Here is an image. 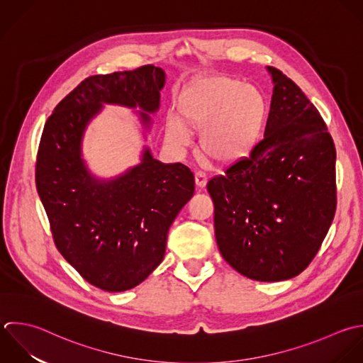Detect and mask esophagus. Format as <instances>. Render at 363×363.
<instances>
[{"instance_id":"esophagus-1","label":"esophagus","mask_w":363,"mask_h":363,"mask_svg":"<svg viewBox=\"0 0 363 363\" xmlns=\"http://www.w3.org/2000/svg\"><path fill=\"white\" fill-rule=\"evenodd\" d=\"M206 182H208L206 174L202 172V171H198V172L195 174V184H196V186H198V188H203V186L206 185Z\"/></svg>"}]
</instances>
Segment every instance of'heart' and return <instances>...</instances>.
<instances>
[{
  "label": "heart",
  "mask_w": 363,
  "mask_h": 363,
  "mask_svg": "<svg viewBox=\"0 0 363 363\" xmlns=\"http://www.w3.org/2000/svg\"><path fill=\"white\" fill-rule=\"evenodd\" d=\"M178 117L165 124L167 140L179 148L191 141L189 130L199 131L198 148L216 164L245 158L260 140L269 107L262 90L242 80L212 74L188 86L177 103Z\"/></svg>",
  "instance_id": "obj_1"
}]
</instances>
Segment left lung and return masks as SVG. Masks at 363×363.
Instances as JSON below:
<instances>
[{
	"label": "left lung",
	"instance_id": "8db88e82",
	"mask_svg": "<svg viewBox=\"0 0 363 363\" xmlns=\"http://www.w3.org/2000/svg\"><path fill=\"white\" fill-rule=\"evenodd\" d=\"M273 96L266 137L209 179L222 257L257 281L298 276L317 255L337 208V151L303 90L267 66Z\"/></svg>",
	"mask_w": 363,
	"mask_h": 363
}]
</instances>
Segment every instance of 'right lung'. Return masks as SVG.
<instances>
[{"instance_id":"1","label":"right lung","mask_w":363,"mask_h":363,"mask_svg":"<svg viewBox=\"0 0 363 363\" xmlns=\"http://www.w3.org/2000/svg\"><path fill=\"white\" fill-rule=\"evenodd\" d=\"M165 72L147 65L84 79L45 123L36 158V189L55 245L91 286L110 293L134 289L164 259L169 226L194 196L195 178L181 162L164 164L143 145L124 172L96 175L83 138L104 104L134 110L147 141L160 108Z\"/></svg>"}]
</instances>
